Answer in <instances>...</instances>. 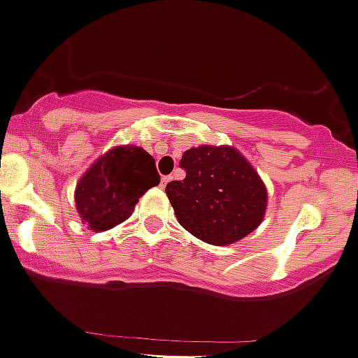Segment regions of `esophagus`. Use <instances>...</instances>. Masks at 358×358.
<instances>
[{
  "label": "esophagus",
  "mask_w": 358,
  "mask_h": 358,
  "mask_svg": "<svg viewBox=\"0 0 358 358\" xmlns=\"http://www.w3.org/2000/svg\"><path fill=\"white\" fill-rule=\"evenodd\" d=\"M169 180H171V178H169V176H165V178H162V186H167Z\"/></svg>",
  "instance_id": "1"
}]
</instances>
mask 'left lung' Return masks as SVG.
Wrapping results in <instances>:
<instances>
[{"label": "left lung", "mask_w": 358, "mask_h": 358, "mask_svg": "<svg viewBox=\"0 0 358 358\" xmlns=\"http://www.w3.org/2000/svg\"><path fill=\"white\" fill-rule=\"evenodd\" d=\"M182 180L165 187L186 231L212 245L235 243L261 224L268 193L252 165L229 146H198L179 162Z\"/></svg>", "instance_id": "obj_1"}]
</instances>
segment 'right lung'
<instances>
[{"label":"right lung","instance_id":"right-lung-1","mask_svg":"<svg viewBox=\"0 0 358 358\" xmlns=\"http://www.w3.org/2000/svg\"><path fill=\"white\" fill-rule=\"evenodd\" d=\"M157 184L160 176L150 153L137 146L113 148L78 180L74 201L81 222L92 231L115 228Z\"/></svg>","mask_w":358,"mask_h":358}]
</instances>
